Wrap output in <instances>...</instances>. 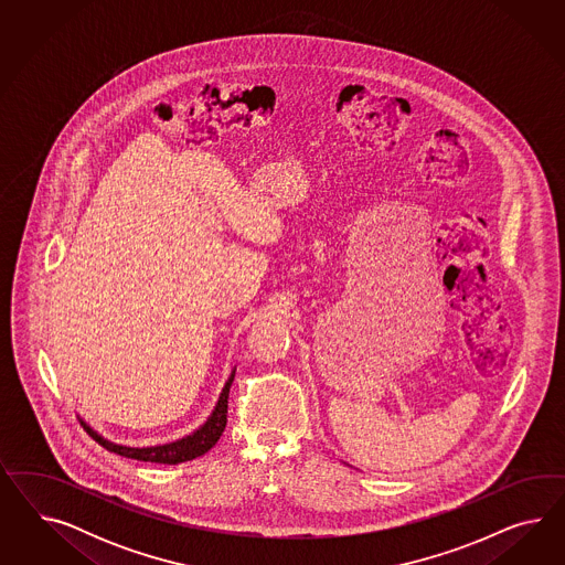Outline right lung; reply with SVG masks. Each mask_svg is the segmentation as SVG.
<instances>
[{
    "instance_id": "1",
    "label": "right lung",
    "mask_w": 565,
    "mask_h": 565,
    "mask_svg": "<svg viewBox=\"0 0 565 565\" xmlns=\"http://www.w3.org/2000/svg\"><path fill=\"white\" fill-rule=\"evenodd\" d=\"M234 375H236V369L232 371V375L225 381L222 394H220V399H217L215 408L211 412V416L206 418L205 425H201L194 433H190V435L178 439V441H171V444L153 445V447H128V445L107 441L95 428L88 427L85 420H81V425H83V427L86 428V433H88L97 444L103 445L107 451H114V454L124 456V458H132V460H140V462L154 463L190 462V460H194V458L206 454L213 445L220 441L223 428H225V423H227V397H230V387H232Z\"/></svg>"
}]
</instances>
